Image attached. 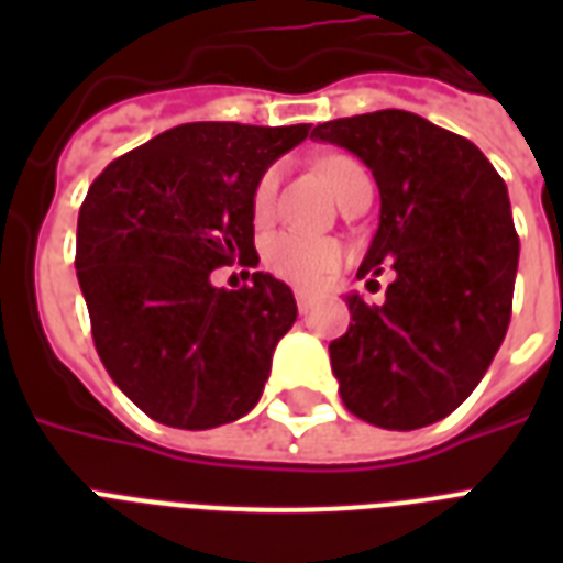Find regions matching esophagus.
<instances>
[{"instance_id":"1","label":"esophagus","mask_w":563,"mask_h":563,"mask_svg":"<svg viewBox=\"0 0 563 563\" xmlns=\"http://www.w3.org/2000/svg\"><path fill=\"white\" fill-rule=\"evenodd\" d=\"M295 303H298L300 312H309V309H312V303H316V295L307 289H295Z\"/></svg>"}]
</instances>
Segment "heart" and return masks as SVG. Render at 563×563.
Returning <instances> with one entry per match:
<instances>
[{
  "instance_id": "obj_1",
  "label": "heart",
  "mask_w": 563,
  "mask_h": 563,
  "mask_svg": "<svg viewBox=\"0 0 563 563\" xmlns=\"http://www.w3.org/2000/svg\"><path fill=\"white\" fill-rule=\"evenodd\" d=\"M365 172L351 157H330L324 163L327 180L333 184L335 195H342L344 187ZM277 189H280V169L272 166L265 169L256 180L254 192H251V216L256 224L274 216V203H277ZM344 263V245L333 236H312V233H300V230H277L263 242V265L274 277L291 286H303V289H316L330 277V274Z\"/></svg>"
}]
</instances>
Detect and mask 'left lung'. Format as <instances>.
<instances>
[{
	"label": "left lung",
	"mask_w": 563,
	"mask_h": 563,
	"mask_svg": "<svg viewBox=\"0 0 563 563\" xmlns=\"http://www.w3.org/2000/svg\"><path fill=\"white\" fill-rule=\"evenodd\" d=\"M316 140L353 152L379 187L360 277L394 268L383 307L347 295L330 344L344 406L383 429H420L462 406L506 339L517 239L506 180L464 136L409 110L333 119Z\"/></svg>",
	"instance_id": "left-lung-1"
}]
</instances>
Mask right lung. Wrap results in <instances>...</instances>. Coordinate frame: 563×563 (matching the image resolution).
Here are the masks:
<instances>
[{"label":"right lung","instance_id":"right-lung-1","mask_svg":"<svg viewBox=\"0 0 563 563\" xmlns=\"http://www.w3.org/2000/svg\"><path fill=\"white\" fill-rule=\"evenodd\" d=\"M307 136L309 125L189 122L92 180L78 212V283L104 368L148 418L212 429L260 400L298 318L295 295L263 272L242 289H219L210 274L236 260L256 268L251 192Z\"/></svg>","mask_w":563,"mask_h":563}]
</instances>
